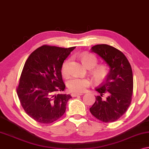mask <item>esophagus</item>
Returning a JSON list of instances; mask_svg holds the SVG:
<instances>
[{
  "instance_id": "obj_1",
  "label": "esophagus",
  "mask_w": 149,
  "mask_h": 149,
  "mask_svg": "<svg viewBox=\"0 0 149 149\" xmlns=\"http://www.w3.org/2000/svg\"><path fill=\"white\" fill-rule=\"evenodd\" d=\"M81 95H83L82 93H72V94H71V96L72 97H76L78 96H81Z\"/></svg>"
}]
</instances>
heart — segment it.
Masks as SVG:
<instances>
[{"instance_id":"1","label":"heart","mask_w":149,"mask_h":149,"mask_svg":"<svg viewBox=\"0 0 149 149\" xmlns=\"http://www.w3.org/2000/svg\"><path fill=\"white\" fill-rule=\"evenodd\" d=\"M81 60L82 63L86 68H94L92 69V74L93 76L97 81H102L106 78L109 74L110 70L108 65L102 64L97 65L98 59L96 55L91 53H83L81 55ZM70 59H67L63 62L61 66V74L64 76H66L70 73ZM91 84V81L88 78H79V77H72L67 82V86L68 90L73 92H83L86 90V89Z\"/></svg>"}]
</instances>
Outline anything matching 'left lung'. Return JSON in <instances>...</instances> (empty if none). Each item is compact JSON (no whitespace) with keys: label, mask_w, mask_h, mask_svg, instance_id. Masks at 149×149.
<instances>
[{"label":"left lung","mask_w":149,"mask_h":149,"mask_svg":"<svg viewBox=\"0 0 149 149\" xmlns=\"http://www.w3.org/2000/svg\"><path fill=\"white\" fill-rule=\"evenodd\" d=\"M92 52L98 54L109 65L108 75L98 88L100 95L90 108L93 116L104 123H113L126 112L131 104L133 75L129 61L120 51L114 47L100 44L93 46ZM107 97L104 99L103 96Z\"/></svg>","instance_id":"1"}]
</instances>
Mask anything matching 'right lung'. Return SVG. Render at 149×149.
Segmentation results:
<instances>
[{
	"label": "right lung",
	"mask_w": 149,
	"mask_h": 149,
	"mask_svg": "<svg viewBox=\"0 0 149 149\" xmlns=\"http://www.w3.org/2000/svg\"><path fill=\"white\" fill-rule=\"evenodd\" d=\"M75 48L44 45L26 59L17 92L22 107L31 118L41 124H51L63 116L70 94H57L65 85L62 64Z\"/></svg>",
	"instance_id": "obj_1"
}]
</instances>
